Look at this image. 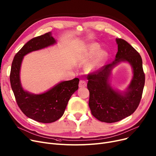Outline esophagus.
<instances>
[{
  "label": "esophagus",
  "instance_id": "34e87169",
  "mask_svg": "<svg viewBox=\"0 0 156 156\" xmlns=\"http://www.w3.org/2000/svg\"><path fill=\"white\" fill-rule=\"evenodd\" d=\"M87 86V82L84 80H80L79 82V87L82 88V87H85Z\"/></svg>",
  "mask_w": 156,
  "mask_h": 156
}]
</instances>
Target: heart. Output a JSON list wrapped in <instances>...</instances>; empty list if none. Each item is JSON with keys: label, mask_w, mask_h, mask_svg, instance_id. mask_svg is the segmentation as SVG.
Instances as JSON below:
<instances>
[{"label": "heart", "mask_w": 156, "mask_h": 156, "mask_svg": "<svg viewBox=\"0 0 156 156\" xmlns=\"http://www.w3.org/2000/svg\"><path fill=\"white\" fill-rule=\"evenodd\" d=\"M99 46L97 44H92L88 47V54L90 55H94L97 52H99ZM105 57V54L103 52H101L98 54L97 58L95 61H94L93 65H92V69L96 70L99 69L102 64V62L104 59Z\"/></svg>", "instance_id": "1"}]
</instances>
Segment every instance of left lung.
<instances>
[{
  "instance_id": "1",
  "label": "left lung",
  "mask_w": 156,
  "mask_h": 156,
  "mask_svg": "<svg viewBox=\"0 0 156 156\" xmlns=\"http://www.w3.org/2000/svg\"><path fill=\"white\" fill-rule=\"evenodd\" d=\"M116 41L118 51L115 61L87 76L88 105L92 114L98 120L108 123L119 121L135 111L142 99L145 84L140 55L125 40L116 38ZM121 62L129 63L134 73L127 90L122 93L114 91L108 83L112 69Z\"/></svg>"
}]
</instances>
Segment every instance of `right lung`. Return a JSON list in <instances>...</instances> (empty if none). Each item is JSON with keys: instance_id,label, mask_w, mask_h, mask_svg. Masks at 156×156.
Listing matches in <instances>:
<instances>
[{"instance_id": "obj_1", "label": "right lung", "mask_w": 156, "mask_h": 156, "mask_svg": "<svg viewBox=\"0 0 156 156\" xmlns=\"http://www.w3.org/2000/svg\"><path fill=\"white\" fill-rule=\"evenodd\" d=\"M51 32L31 39L14 57L10 82L16 102L25 115L36 121L50 123L62 117L71 95L78 88L77 78L58 83L47 92L34 94L24 90L20 81V68L24 56L55 44Z\"/></svg>"}]
</instances>
